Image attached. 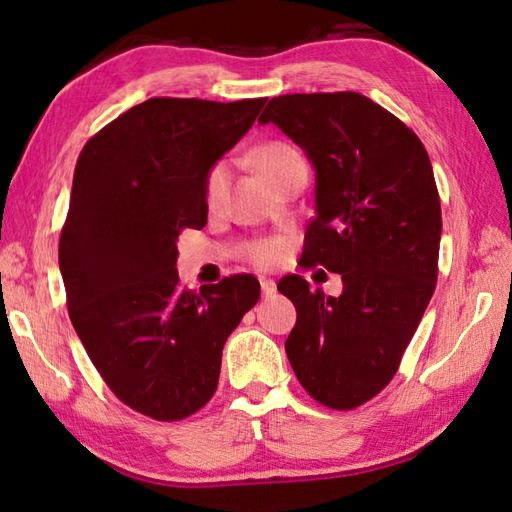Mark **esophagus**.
I'll return each instance as SVG.
<instances>
[{
    "mask_svg": "<svg viewBox=\"0 0 512 512\" xmlns=\"http://www.w3.org/2000/svg\"><path fill=\"white\" fill-rule=\"evenodd\" d=\"M259 286H262V295L268 299V297H273L275 292H277V284L273 279H266V277H262L259 279Z\"/></svg>",
    "mask_w": 512,
    "mask_h": 512,
    "instance_id": "34e87169",
    "label": "esophagus"
}]
</instances>
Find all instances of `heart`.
<instances>
[{
	"mask_svg": "<svg viewBox=\"0 0 512 512\" xmlns=\"http://www.w3.org/2000/svg\"><path fill=\"white\" fill-rule=\"evenodd\" d=\"M255 162L268 182H275L277 178L284 176V173L297 167H306V160H303V156L299 154V149H295L288 143L262 145L255 151ZM228 180H231V167H228L226 160L215 162V165L206 171L204 200L209 209H215V206L222 204L228 189ZM281 253H284V246L279 242H273V239H268V242H257L250 246L248 257L253 264L268 268L279 262Z\"/></svg>",
	"mask_w": 512,
	"mask_h": 512,
	"instance_id": "obj_1",
	"label": "heart"
}]
</instances>
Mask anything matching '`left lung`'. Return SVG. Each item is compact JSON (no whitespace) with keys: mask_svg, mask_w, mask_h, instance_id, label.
<instances>
[{"mask_svg":"<svg viewBox=\"0 0 512 512\" xmlns=\"http://www.w3.org/2000/svg\"><path fill=\"white\" fill-rule=\"evenodd\" d=\"M259 123L277 125L314 169V220L303 266L339 273L343 292L279 281L297 308L286 339L299 383L321 405L354 409L400 365L438 279L440 198L420 138L356 92L270 99Z\"/></svg>","mask_w":512,"mask_h":512,"instance_id":"8db88e82","label":"left lung"}]
</instances>
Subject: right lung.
<instances>
[{
  "label": "right lung",
  "instance_id": "right-lung-1",
  "mask_svg": "<svg viewBox=\"0 0 512 512\" xmlns=\"http://www.w3.org/2000/svg\"><path fill=\"white\" fill-rule=\"evenodd\" d=\"M264 103L149 99L76 162L59 242L70 321L105 383L149 418L182 420L211 400L228 334L259 299L250 275L182 288L176 262L182 228L206 224V171Z\"/></svg>",
  "mask_w": 512,
  "mask_h": 512
}]
</instances>
